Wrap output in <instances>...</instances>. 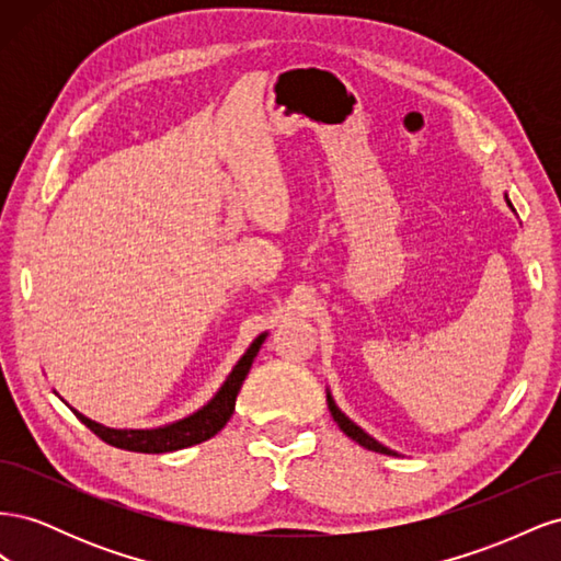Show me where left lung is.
Segmentation results:
<instances>
[{
  "instance_id": "1",
  "label": "left lung",
  "mask_w": 561,
  "mask_h": 561,
  "mask_svg": "<svg viewBox=\"0 0 561 561\" xmlns=\"http://www.w3.org/2000/svg\"><path fill=\"white\" fill-rule=\"evenodd\" d=\"M505 201H507V196H505ZM507 206H511L513 208V203L511 201H507ZM515 210V208H513ZM328 407H330V414H332V419L336 421V426L339 428H342L351 439H355V443H358L360 447H365V449H371V451H379V454H388V456H398L393 449H388V447H383L381 443H377V439L375 437H371V435H367L360 426H355V423L342 412V410H339V407L334 404V400H332V396L328 393Z\"/></svg>"
}]
</instances>
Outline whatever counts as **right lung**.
<instances>
[{"instance_id": "1", "label": "right lung", "mask_w": 561, "mask_h": 561, "mask_svg": "<svg viewBox=\"0 0 561 561\" xmlns=\"http://www.w3.org/2000/svg\"><path fill=\"white\" fill-rule=\"evenodd\" d=\"M266 332H262L254 342L250 344V348L243 353V358L236 363V367L231 369V375L227 377V381L222 383V388L217 390L215 398L203 404L198 412L184 416L175 423H168V426H159V428H107L103 423H98L89 416H83L81 412H77L75 407L70 410L77 414V419L83 423V426L91 428L100 439H105L107 445L118 447V449H128V451H140V454H165V451H178L184 447H192L198 443H206L213 435H217L227 426V421L233 414L236 407V396L248 377V371L252 367V360L257 358V353L264 344Z\"/></svg>"}]
</instances>
